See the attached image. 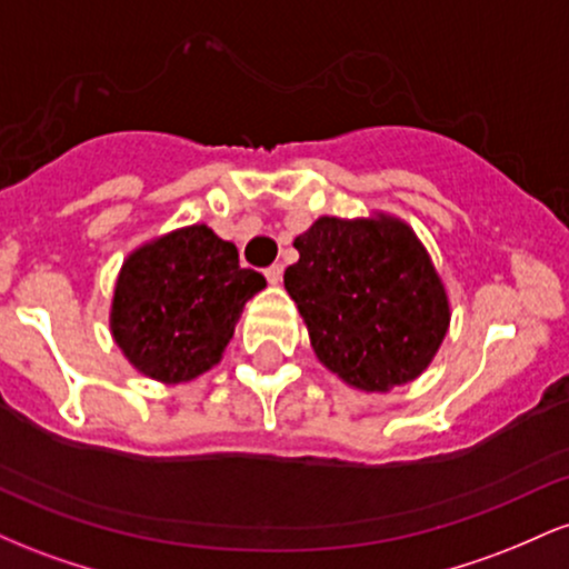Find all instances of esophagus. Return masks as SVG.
<instances>
[{"label":"esophagus","mask_w":569,"mask_h":569,"mask_svg":"<svg viewBox=\"0 0 569 569\" xmlns=\"http://www.w3.org/2000/svg\"><path fill=\"white\" fill-rule=\"evenodd\" d=\"M264 278H267V283L278 286V283H280V278H283V264H272V267H267V270H264Z\"/></svg>","instance_id":"1"}]
</instances>
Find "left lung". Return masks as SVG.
Wrapping results in <instances>:
<instances>
[{"mask_svg": "<svg viewBox=\"0 0 569 569\" xmlns=\"http://www.w3.org/2000/svg\"><path fill=\"white\" fill-rule=\"evenodd\" d=\"M283 283L318 361L367 393L428 369L449 329V299L426 246L393 217H321L293 240Z\"/></svg>", "mask_w": 569, "mask_h": 569, "instance_id": "left-lung-1", "label": "left lung"}]
</instances>
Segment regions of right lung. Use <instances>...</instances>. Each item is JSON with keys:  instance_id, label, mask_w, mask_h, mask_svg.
I'll use <instances>...</instances> for the list:
<instances>
[{"instance_id": "add662e5", "label": "right lung", "mask_w": 569, "mask_h": 569, "mask_svg": "<svg viewBox=\"0 0 569 569\" xmlns=\"http://www.w3.org/2000/svg\"><path fill=\"white\" fill-rule=\"evenodd\" d=\"M264 286L217 232L181 227L126 259L109 329L141 375L189 382L221 361L246 302Z\"/></svg>"}]
</instances>
